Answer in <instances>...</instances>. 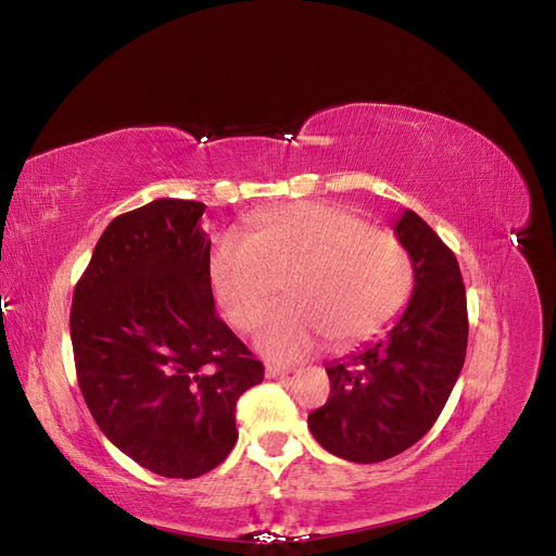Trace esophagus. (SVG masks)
Here are the masks:
<instances>
[{
	"mask_svg": "<svg viewBox=\"0 0 556 556\" xmlns=\"http://www.w3.org/2000/svg\"><path fill=\"white\" fill-rule=\"evenodd\" d=\"M290 372H294V368H287V366H266V370H264V375L269 379H282Z\"/></svg>",
	"mask_w": 556,
	"mask_h": 556,
	"instance_id": "34e87169",
	"label": "esophagus"
}]
</instances>
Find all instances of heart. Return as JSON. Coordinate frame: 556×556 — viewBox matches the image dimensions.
Listing matches in <instances>:
<instances>
[{"label":"heart","instance_id":"b5f03b06","mask_svg":"<svg viewBox=\"0 0 556 556\" xmlns=\"http://www.w3.org/2000/svg\"><path fill=\"white\" fill-rule=\"evenodd\" d=\"M212 290L237 329H251L280 292L292 301L266 313L255 331L266 356L296 361L331 336L336 344L370 338L412 294L407 248L348 208L299 202L251 218L248 235H223L208 262Z\"/></svg>","mask_w":556,"mask_h":556}]
</instances>
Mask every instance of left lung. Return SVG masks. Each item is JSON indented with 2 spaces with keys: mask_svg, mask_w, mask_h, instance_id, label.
Here are the masks:
<instances>
[{
  "mask_svg": "<svg viewBox=\"0 0 556 556\" xmlns=\"http://www.w3.org/2000/svg\"><path fill=\"white\" fill-rule=\"evenodd\" d=\"M393 232L414 266L407 308L384 338L327 363L331 395L308 416L321 448L358 465L389 460L434 426L467 354V294L451 248L409 208Z\"/></svg>",
  "mask_w": 556,
  "mask_h": 556,
  "instance_id": "obj_1",
  "label": "left lung"
}]
</instances>
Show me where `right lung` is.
<instances>
[{"label": "right lung", "instance_id": "1", "mask_svg": "<svg viewBox=\"0 0 556 556\" xmlns=\"http://www.w3.org/2000/svg\"><path fill=\"white\" fill-rule=\"evenodd\" d=\"M204 204L161 198L114 218L75 285L71 342L101 432L144 469L198 478L237 444L264 366L216 315Z\"/></svg>", "mask_w": 556, "mask_h": 556}]
</instances>
